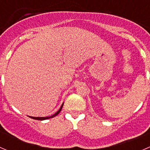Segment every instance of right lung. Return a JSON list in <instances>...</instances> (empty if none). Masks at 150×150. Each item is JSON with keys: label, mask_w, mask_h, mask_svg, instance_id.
I'll return each mask as SVG.
<instances>
[{"label": "right lung", "mask_w": 150, "mask_h": 150, "mask_svg": "<svg viewBox=\"0 0 150 150\" xmlns=\"http://www.w3.org/2000/svg\"><path fill=\"white\" fill-rule=\"evenodd\" d=\"M62 107H63V104H62V105L61 106V107H60L59 110H58V112H57L55 114L53 115H51V116H50V117H31V116H30V117H31V118H33V119H35V120H46V119L51 118V117H55V116H57V115H58L59 113L61 112L62 109Z\"/></svg>", "instance_id": "add662e5"}]
</instances>
